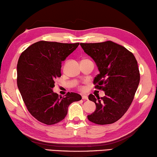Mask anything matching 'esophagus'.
Masks as SVG:
<instances>
[{"label": "esophagus", "instance_id": "1", "mask_svg": "<svg viewBox=\"0 0 157 157\" xmlns=\"http://www.w3.org/2000/svg\"><path fill=\"white\" fill-rule=\"evenodd\" d=\"M82 99L83 100H87L88 99V97H87V95H82Z\"/></svg>", "mask_w": 157, "mask_h": 157}]
</instances>
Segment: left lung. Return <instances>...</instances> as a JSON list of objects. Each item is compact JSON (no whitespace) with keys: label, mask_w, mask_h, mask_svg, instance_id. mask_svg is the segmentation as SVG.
<instances>
[{"label":"left lung","mask_w":157,"mask_h":157,"mask_svg":"<svg viewBox=\"0 0 157 157\" xmlns=\"http://www.w3.org/2000/svg\"><path fill=\"white\" fill-rule=\"evenodd\" d=\"M80 45L99 71L94 79L95 88L105 92L101 98L89 95L97 108L87 119L96 124H111L124 115L132 102L140 81L137 61L132 52L110 40Z\"/></svg>","instance_id":"1"}]
</instances>
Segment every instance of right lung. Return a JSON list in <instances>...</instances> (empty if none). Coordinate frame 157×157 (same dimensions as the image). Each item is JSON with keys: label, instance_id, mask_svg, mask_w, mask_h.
Wrapping results in <instances>:
<instances>
[{"label": "right lung", "instance_id": "1", "mask_svg": "<svg viewBox=\"0 0 157 157\" xmlns=\"http://www.w3.org/2000/svg\"><path fill=\"white\" fill-rule=\"evenodd\" d=\"M78 45L41 40L19 57L17 86L27 109L38 121L56 124L65 119L71 103L81 100L77 93L68 92L62 97L53 92L55 79L61 76L62 61Z\"/></svg>", "mask_w": 157, "mask_h": 157}]
</instances>
